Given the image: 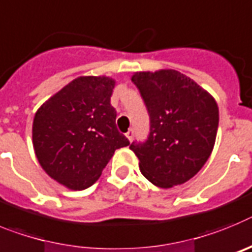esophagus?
Returning a JSON list of instances; mask_svg holds the SVG:
<instances>
[{"label":"esophagus","mask_w":252,"mask_h":252,"mask_svg":"<svg viewBox=\"0 0 252 252\" xmlns=\"http://www.w3.org/2000/svg\"><path fill=\"white\" fill-rule=\"evenodd\" d=\"M126 137L129 139V141L132 142L133 141V137H134V130H133V129H129L128 132L126 133Z\"/></svg>","instance_id":"obj_1"}]
</instances>
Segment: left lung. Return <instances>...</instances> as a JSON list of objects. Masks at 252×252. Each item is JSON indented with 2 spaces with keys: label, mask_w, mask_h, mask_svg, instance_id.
Listing matches in <instances>:
<instances>
[{
  "label": "left lung",
  "mask_w": 252,
  "mask_h": 252,
  "mask_svg": "<svg viewBox=\"0 0 252 252\" xmlns=\"http://www.w3.org/2000/svg\"><path fill=\"white\" fill-rule=\"evenodd\" d=\"M148 114L150 135L129 148L139 159L148 181L162 189L181 185L195 176L211 156L220 111L211 94L175 69L135 72Z\"/></svg>",
  "instance_id": "left-lung-1"
}]
</instances>
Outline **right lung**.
<instances>
[{
	"instance_id": "obj_1",
	"label": "right lung",
	"mask_w": 252,
	"mask_h": 252,
	"mask_svg": "<svg viewBox=\"0 0 252 252\" xmlns=\"http://www.w3.org/2000/svg\"><path fill=\"white\" fill-rule=\"evenodd\" d=\"M115 81L81 76L48 99L35 113L32 146L50 178L71 190L90 188L118 148L129 146L115 126L110 97Z\"/></svg>"
}]
</instances>
